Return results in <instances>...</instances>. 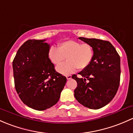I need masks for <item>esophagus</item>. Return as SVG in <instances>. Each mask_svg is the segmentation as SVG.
<instances>
[{"label": "esophagus", "instance_id": "esophagus-1", "mask_svg": "<svg viewBox=\"0 0 133 133\" xmlns=\"http://www.w3.org/2000/svg\"><path fill=\"white\" fill-rule=\"evenodd\" d=\"M71 78H72V76H66V79H68V80L70 79Z\"/></svg>", "mask_w": 133, "mask_h": 133}]
</instances>
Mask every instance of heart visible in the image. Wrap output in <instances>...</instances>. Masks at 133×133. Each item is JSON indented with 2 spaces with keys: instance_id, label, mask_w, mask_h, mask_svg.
Returning <instances> with one entry per match:
<instances>
[{
  "instance_id": "obj_1",
  "label": "heart",
  "mask_w": 133,
  "mask_h": 133,
  "mask_svg": "<svg viewBox=\"0 0 133 133\" xmlns=\"http://www.w3.org/2000/svg\"><path fill=\"white\" fill-rule=\"evenodd\" d=\"M94 56L91 45L72 39L61 42L57 49L52 46L48 51V57L54 65H59L66 59L68 61L56 67L57 72L65 76L73 73L77 68L85 69L91 63Z\"/></svg>"
}]
</instances>
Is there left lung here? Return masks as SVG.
Instances as JSON below:
<instances>
[{"mask_svg":"<svg viewBox=\"0 0 133 133\" xmlns=\"http://www.w3.org/2000/svg\"><path fill=\"white\" fill-rule=\"evenodd\" d=\"M79 39L92 46L94 56L90 65L79 73L83 78H78L76 75L72 76L77 83L75 98L85 107L100 109L111 101L118 89L120 56L108 41L83 37Z\"/></svg>","mask_w":133,"mask_h":133,"instance_id":"left-lung-1","label":"left lung"}]
</instances>
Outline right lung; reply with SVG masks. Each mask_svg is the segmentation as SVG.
<instances>
[{"mask_svg":"<svg viewBox=\"0 0 133 133\" xmlns=\"http://www.w3.org/2000/svg\"><path fill=\"white\" fill-rule=\"evenodd\" d=\"M45 39H29L18 50L13 61L15 86L29 108L43 111L58 102L66 78L57 72L48 57Z\"/></svg>","mask_w":133,"mask_h":133,"instance_id":"1","label":"right lung"}]
</instances>
